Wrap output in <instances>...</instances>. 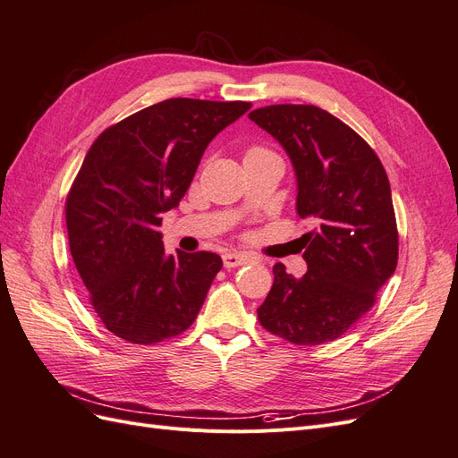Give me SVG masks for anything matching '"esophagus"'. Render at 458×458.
Wrapping results in <instances>:
<instances>
[{
	"label": "esophagus",
	"instance_id": "esophagus-1",
	"mask_svg": "<svg viewBox=\"0 0 458 458\" xmlns=\"http://www.w3.org/2000/svg\"><path fill=\"white\" fill-rule=\"evenodd\" d=\"M254 259L246 254H239V252H227L224 254V266L225 267H241L246 266V263H252Z\"/></svg>",
	"mask_w": 458,
	"mask_h": 458
}]
</instances>
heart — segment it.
Segmentation results:
<instances>
[{"label":"heart","instance_id":"heart-1","mask_svg":"<svg viewBox=\"0 0 458 458\" xmlns=\"http://www.w3.org/2000/svg\"><path fill=\"white\" fill-rule=\"evenodd\" d=\"M263 150H266V148H261V147H250V148L246 150V155H254V152H263ZM246 155H244V157H246Z\"/></svg>","mask_w":458,"mask_h":458}]
</instances>
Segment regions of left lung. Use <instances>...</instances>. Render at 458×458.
<instances>
[{
    "instance_id": "obj_1",
    "label": "left lung",
    "mask_w": 458,
    "mask_h": 458,
    "mask_svg": "<svg viewBox=\"0 0 458 458\" xmlns=\"http://www.w3.org/2000/svg\"><path fill=\"white\" fill-rule=\"evenodd\" d=\"M288 152L296 170L308 273L275 263L258 321L296 345L340 338L377 301L397 267L399 234L390 182L377 152L348 123L315 105H269L248 114Z\"/></svg>"
}]
</instances>
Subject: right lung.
I'll use <instances>...</instances> for the list:
<instances>
[{
	"label": "right lung",
	"instance_id": "add662e5",
	"mask_svg": "<svg viewBox=\"0 0 458 458\" xmlns=\"http://www.w3.org/2000/svg\"><path fill=\"white\" fill-rule=\"evenodd\" d=\"M252 103L177 97L106 128L64 202L68 244L106 330L150 345L185 332L224 261L164 250L162 214L185 197L202 152Z\"/></svg>",
	"mask_w": 458,
	"mask_h": 458
}]
</instances>
